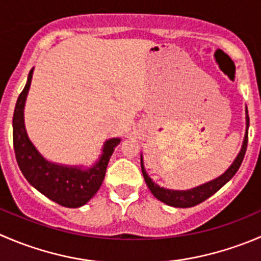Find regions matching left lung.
Wrapping results in <instances>:
<instances>
[{
    "label": "left lung",
    "instance_id": "left-lung-1",
    "mask_svg": "<svg viewBox=\"0 0 261 261\" xmlns=\"http://www.w3.org/2000/svg\"><path fill=\"white\" fill-rule=\"evenodd\" d=\"M245 112H246V131H245V138L242 141L241 150L239 151L237 156L234 158V161L232 162L231 166L227 168V171L224 173H222L221 176L217 177V178L212 179V181L205 182V184L200 185V186L192 187L189 190H172V189H166V187H161L159 185H156L153 179L149 177V174L146 173L145 168H144V159L143 154L140 155V163H141V172H143L144 179L146 182V186L149 187L151 194L155 196L158 200H161L162 203L167 204L169 206H174V208H191V206L198 205V204L203 203L204 200H206L208 198H211L212 195L216 194L221 187H223L232 177L236 174V172L239 171L240 166H241L242 161H244L245 153H246L247 148V130H249V115H247V107L245 108Z\"/></svg>",
    "mask_w": 261,
    "mask_h": 261
}]
</instances>
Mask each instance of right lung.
Wrapping results in <instances>:
<instances>
[{"label": "right lung", "mask_w": 261, "mask_h": 261, "mask_svg": "<svg viewBox=\"0 0 261 261\" xmlns=\"http://www.w3.org/2000/svg\"><path fill=\"white\" fill-rule=\"evenodd\" d=\"M34 67L28 75L27 84L17 98L12 117V139L17 164L34 189L55 203L66 208H79L97 194L105 179L108 162L120 138L108 139L98 161L89 168L83 166H66L50 162L40 154L28 136L24 121V108Z\"/></svg>", "instance_id": "add662e5"}]
</instances>
